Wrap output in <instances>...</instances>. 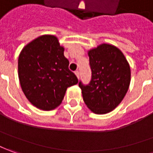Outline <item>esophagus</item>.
Returning a JSON list of instances; mask_svg holds the SVG:
<instances>
[{
  "label": "esophagus",
  "instance_id": "esophagus-1",
  "mask_svg": "<svg viewBox=\"0 0 153 153\" xmlns=\"http://www.w3.org/2000/svg\"><path fill=\"white\" fill-rule=\"evenodd\" d=\"M75 75H76L78 79H79V72L78 70H77V71H75Z\"/></svg>",
  "mask_w": 153,
  "mask_h": 153
}]
</instances>
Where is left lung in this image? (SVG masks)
<instances>
[{"instance_id": "8db88e82", "label": "left lung", "mask_w": 153, "mask_h": 153, "mask_svg": "<svg viewBox=\"0 0 153 153\" xmlns=\"http://www.w3.org/2000/svg\"><path fill=\"white\" fill-rule=\"evenodd\" d=\"M92 79L88 85L79 86L85 105L97 115L115 110L127 93L131 68L123 53L112 44L101 43L88 50Z\"/></svg>"}]
</instances>
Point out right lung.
Instances as JSON below:
<instances>
[{
	"label": "right lung",
	"mask_w": 153,
	"mask_h": 153,
	"mask_svg": "<svg viewBox=\"0 0 153 153\" xmlns=\"http://www.w3.org/2000/svg\"><path fill=\"white\" fill-rule=\"evenodd\" d=\"M63 52L58 37L45 34L30 42L20 53L18 78L22 90L29 102L40 110L56 109L68 87L78 84Z\"/></svg>",
	"instance_id": "obj_1"
}]
</instances>
